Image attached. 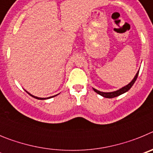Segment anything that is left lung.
Wrapping results in <instances>:
<instances>
[{"label":"left lung","mask_w":153,"mask_h":153,"mask_svg":"<svg viewBox=\"0 0 153 153\" xmlns=\"http://www.w3.org/2000/svg\"><path fill=\"white\" fill-rule=\"evenodd\" d=\"M138 75H139V71H138L137 74H136V76H135V77L133 78V79L131 81L129 84L126 85V86H124V87H123V88L120 89L119 90H117V91L111 92V93H103V92L99 91V90H96V89H94V88H93V90H94L96 93H98V94H100V95H101L102 97H106V98H113V97H118V96L121 95V94H123V93H126V92L128 91V90H129V89L132 87V85L134 84L135 81H136V79H137Z\"/></svg>","instance_id":"obj_1"}]
</instances>
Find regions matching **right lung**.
<instances>
[{
  "label": "right lung",
  "mask_w": 153,
  "mask_h": 153,
  "mask_svg": "<svg viewBox=\"0 0 153 153\" xmlns=\"http://www.w3.org/2000/svg\"><path fill=\"white\" fill-rule=\"evenodd\" d=\"M27 92V91H26ZM28 94H30L29 93H27ZM30 96H31V97H33V98H35V99H37V100H46V99H49V98H51V97H56V95H55V96H53V97H49V98H40V97H34V96H33V95H31V94H30Z\"/></svg>",
  "instance_id": "1"
}]
</instances>
